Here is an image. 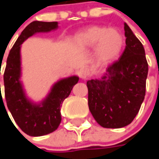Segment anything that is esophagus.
Wrapping results in <instances>:
<instances>
[{"label":"esophagus","instance_id":"34e87169","mask_svg":"<svg viewBox=\"0 0 159 159\" xmlns=\"http://www.w3.org/2000/svg\"><path fill=\"white\" fill-rule=\"evenodd\" d=\"M90 74H91V72H90L89 68H87V67H82L78 72V75L82 79H87V77H89Z\"/></svg>","mask_w":159,"mask_h":159}]
</instances>
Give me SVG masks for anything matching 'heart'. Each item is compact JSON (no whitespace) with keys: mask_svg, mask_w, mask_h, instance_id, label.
<instances>
[{"mask_svg":"<svg viewBox=\"0 0 159 159\" xmlns=\"http://www.w3.org/2000/svg\"><path fill=\"white\" fill-rule=\"evenodd\" d=\"M82 48L95 47L94 58L98 64L107 65L119 57L123 49L124 37L116 29L92 26L80 32L75 39Z\"/></svg>","mask_w":159,"mask_h":159,"instance_id":"1","label":"heart"}]
</instances>
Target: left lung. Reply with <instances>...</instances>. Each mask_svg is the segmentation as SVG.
<instances>
[{
	"mask_svg": "<svg viewBox=\"0 0 159 159\" xmlns=\"http://www.w3.org/2000/svg\"><path fill=\"white\" fill-rule=\"evenodd\" d=\"M125 48L101 79L87 81L88 106L100 125L118 129L137 116L145 97L148 65L143 44L125 23Z\"/></svg>",
	"mask_w": 159,
	"mask_h": 159,
	"instance_id": "left-lung-1",
	"label": "left lung"
}]
</instances>
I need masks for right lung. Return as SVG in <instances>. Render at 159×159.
<instances>
[{
	"instance_id": "right-lung-1",
	"label": "right lung",
	"mask_w": 159,
	"mask_h": 159,
	"mask_svg": "<svg viewBox=\"0 0 159 159\" xmlns=\"http://www.w3.org/2000/svg\"><path fill=\"white\" fill-rule=\"evenodd\" d=\"M58 28L57 22L33 21L22 33L10 51L4 72L6 105L21 130L30 136H42L56 130L61 123V107L79 77L63 78L53 84L48 96L39 103L26 97L20 81L21 44L36 33L50 32Z\"/></svg>"
}]
</instances>
